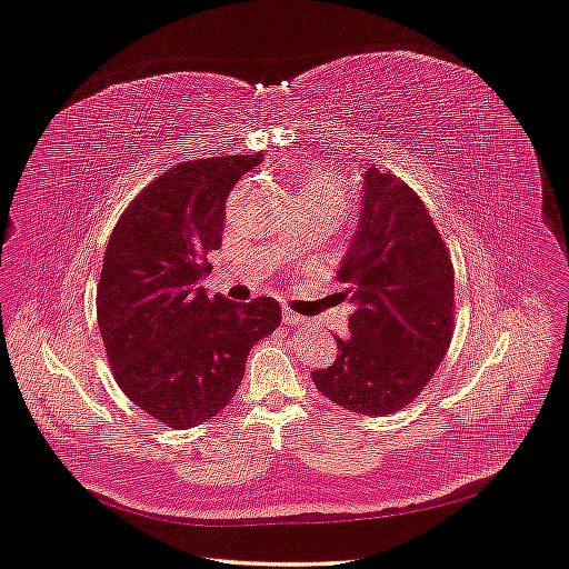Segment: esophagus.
I'll return each mask as SVG.
<instances>
[{"label":"esophagus","mask_w":569,"mask_h":569,"mask_svg":"<svg viewBox=\"0 0 569 569\" xmlns=\"http://www.w3.org/2000/svg\"><path fill=\"white\" fill-rule=\"evenodd\" d=\"M305 318L302 316H297L295 311H290V309H283V322L286 325H297V322H302Z\"/></svg>","instance_id":"obj_1"}]
</instances>
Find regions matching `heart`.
<instances>
[{
    "instance_id": "obj_1",
    "label": "heart",
    "mask_w": 569,
    "mask_h": 569,
    "mask_svg": "<svg viewBox=\"0 0 569 569\" xmlns=\"http://www.w3.org/2000/svg\"><path fill=\"white\" fill-rule=\"evenodd\" d=\"M346 198V187L332 170H311L300 189V196H297V200L332 204L337 209H343Z\"/></svg>"
}]
</instances>
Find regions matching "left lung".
Masks as SVG:
<instances>
[{
	"label": "left lung",
	"instance_id": "8db88e82",
	"mask_svg": "<svg viewBox=\"0 0 569 569\" xmlns=\"http://www.w3.org/2000/svg\"><path fill=\"white\" fill-rule=\"evenodd\" d=\"M337 279L352 305L318 392L357 415H392L420 395L455 332V269L429 209L392 172L367 168L360 223Z\"/></svg>",
	"mask_w": 569,
	"mask_h": 569
}]
</instances>
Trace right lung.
Wrapping results in <instances>:
<instances>
[{
	"instance_id": "obj_1",
	"label": "right lung",
	"mask_w": 569,
	"mask_h": 569,
	"mask_svg": "<svg viewBox=\"0 0 569 569\" xmlns=\"http://www.w3.org/2000/svg\"><path fill=\"white\" fill-rule=\"evenodd\" d=\"M262 154L184 161L147 184L119 217L103 256L97 318L122 392L154 420L191 429L219 415L247 355L272 335L281 307L209 297L198 281L221 249L226 198Z\"/></svg>"
}]
</instances>
